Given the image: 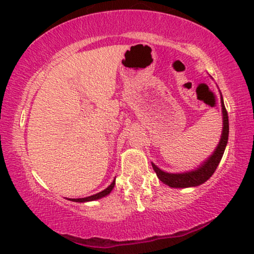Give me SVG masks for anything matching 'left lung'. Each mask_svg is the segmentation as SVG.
Listing matches in <instances>:
<instances>
[{
  "mask_svg": "<svg viewBox=\"0 0 254 254\" xmlns=\"http://www.w3.org/2000/svg\"><path fill=\"white\" fill-rule=\"evenodd\" d=\"M220 104H222V113H223V130L222 136H220L218 146L216 147L215 151L212 155L207 157V160L200 164L198 168L195 170L186 171V173H166V171L161 170L159 167L151 163L153 169L155 170L157 177L160 181H162L164 184L169 186L171 188H190V187H197L206 182L215 173V170L218 167V164L222 160L224 150H225L226 144H228L229 140V117L226 108L224 106V100L222 94H220Z\"/></svg>",
  "mask_w": 254,
  "mask_h": 254,
  "instance_id": "left-lung-1",
  "label": "left lung"
}]
</instances>
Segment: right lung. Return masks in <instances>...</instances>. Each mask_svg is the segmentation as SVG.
Masks as SVG:
<instances>
[{
  "instance_id": "right-lung-1",
  "label": "right lung",
  "mask_w": 254,
  "mask_h": 254,
  "mask_svg": "<svg viewBox=\"0 0 254 254\" xmlns=\"http://www.w3.org/2000/svg\"><path fill=\"white\" fill-rule=\"evenodd\" d=\"M115 186V179L113 180V182H112L110 186H108L106 189L103 190V191L95 193V195H92V196H88V197H85V198H68L72 202H79V203H84V202H91V200H97V199H100L103 198V197L110 195L112 190H113V188Z\"/></svg>"
}]
</instances>
